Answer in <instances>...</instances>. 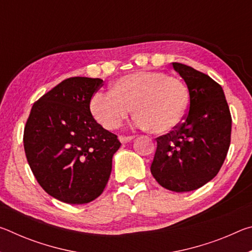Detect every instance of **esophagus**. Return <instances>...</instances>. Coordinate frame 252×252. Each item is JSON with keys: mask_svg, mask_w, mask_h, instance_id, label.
I'll list each match as a JSON object with an SVG mask.
<instances>
[{"mask_svg": "<svg viewBox=\"0 0 252 252\" xmlns=\"http://www.w3.org/2000/svg\"><path fill=\"white\" fill-rule=\"evenodd\" d=\"M119 140H120L121 143H127L133 140V136H126V135H120L119 136Z\"/></svg>", "mask_w": 252, "mask_h": 252, "instance_id": "34e87169", "label": "esophagus"}]
</instances>
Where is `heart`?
Returning a JSON list of instances; mask_svg holds the SVG:
<instances>
[{"mask_svg": "<svg viewBox=\"0 0 252 252\" xmlns=\"http://www.w3.org/2000/svg\"><path fill=\"white\" fill-rule=\"evenodd\" d=\"M189 91L181 80L163 72L138 71L119 78L111 92H96L90 111L106 130H114L129 116L156 134L168 133L180 126L189 108Z\"/></svg>", "mask_w": 252, "mask_h": 252, "instance_id": "1", "label": "heart"}]
</instances>
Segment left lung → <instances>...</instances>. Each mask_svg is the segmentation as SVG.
I'll return each instance as SVG.
<instances>
[{"label": "left lung", "mask_w": 252, "mask_h": 252, "mask_svg": "<svg viewBox=\"0 0 252 252\" xmlns=\"http://www.w3.org/2000/svg\"><path fill=\"white\" fill-rule=\"evenodd\" d=\"M172 65L187 83L189 110L180 126L157 138L150 170L165 189L188 192L218 174L230 147L232 120L220 84L191 66Z\"/></svg>", "instance_id": "obj_1"}]
</instances>
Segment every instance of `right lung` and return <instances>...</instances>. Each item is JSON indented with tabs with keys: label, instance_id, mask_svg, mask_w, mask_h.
I'll return each instance as SVG.
<instances>
[{
	"label": "right lung",
	"instance_id": "obj_1",
	"mask_svg": "<svg viewBox=\"0 0 252 252\" xmlns=\"http://www.w3.org/2000/svg\"><path fill=\"white\" fill-rule=\"evenodd\" d=\"M103 80L69 78L33 104L24 127L25 156L46 193L70 204L103 192L121 143L92 117L90 101Z\"/></svg>",
	"mask_w": 252,
	"mask_h": 252
}]
</instances>
